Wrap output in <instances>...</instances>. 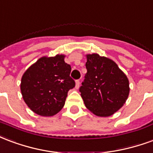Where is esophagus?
Instances as JSON below:
<instances>
[{
  "mask_svg": "<svg viewBox=\"0 0 153 153\" xmlns=\"http://www.w3.org/2000/svg\"><path fill=\"white\" fill-rule=\"evenodd\" d=\"M76 85H75V88L76 89H78L79 88V86H80V81L79 80H77V81H76Z\"/></svg>",
  "mask_w": 153,
  "mask_h": 153,
  "instance_id": "obj_1",
  "label": "esophagus"
}]
</instances>
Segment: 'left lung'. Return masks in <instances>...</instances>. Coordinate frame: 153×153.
<instances>
[{
  "label": "left lung",
  "mask_w": 153,
  "mask_h": 153,
  "mask_svg": "<svg viewBox=\"0 0 153 153\" xmlns=\"http://www.w3.org/2000/svg\"><path fill=\"white\" fill-rule=\"evenodd\" d=\"M87 72L80 88L85 107L98 117L114 114L126 103L129 80L114 61L98 53L86 54Z\"/></svg>",
  "instance_id": "left-lung-1"
}]
</instances>
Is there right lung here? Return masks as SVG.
<instances>
[{
  "mask_svg": "<svg viewBox=\"0 0 153 153\" xmlns=\"http://www.w3.org/2000/svg\"><path fill=\"white\" fill-rule=\"evenodd\" d=\"M65 55L40 58L23 73L20 90L27 107L42 117L57 114L65 104L68 92L75 86Z\"/></svg>",
  "mask_w": 153,
  "mask_h": 153,
  "instance_id": "1",
  "label": "right lung"
}]
</instances>
